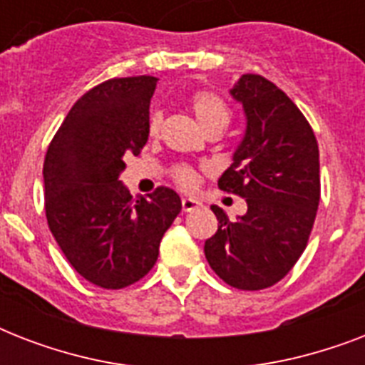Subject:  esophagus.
Returning <instances> with one entry per match:
<instances>
[{"label":"esophagus","mask_w":365,"mask_h":365,"mask_svg":"<svg viewBox=\"0 0 365 365\" xmlns=\"http://www.w3.org/2000/svg\"><path fill=\"white\" fill-rule=\"evenodd\" d=\"M200 202L195 199H182V210L183 212H193L195 208H199Z\"/></svg>","instance_id":"34e87169"}]
</instances>
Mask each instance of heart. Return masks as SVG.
Instances as JSON below:
<instances>
[{
    "label": "heart",
    "instance_id": "obj_1",
    "mask_svg": "<svg viewBox=\"0 0 365 365\" xmlns=\"http://www.w3.org/2000/svg\"><path fill=\"white\" fill-rule=\"evenodd\" d=\"M189 108L193 111L195 119L199 121V125L206 130V134L214 130L222 132L229 125V119H231L229 106L214 91H205V88L195 91L189 96ZM160 128H163V113L153 111L148 121L149 136H159ZM202 172H205V168H199V166L187 165V163H176V165L170 166L168 174H170L172 182L176 183L182 191H195L199 187L200 180H202Z\"/></svg>",
    "mask_w": 365,
    "mask_h": 365
}]
</instances>
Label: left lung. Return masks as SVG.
I'll return each mask as SVG.
<instances>
[{
  "mask_svg": "<svg viewBox=\"0 0 365 365\" xmlns=\"http://www.w3.org/2000/svg\"><path fill=\"white\" fill-rule=\"evenodd\" d=\"M231 94L242 102L246 130L217 185L242 197L248 212L229 222L212 206L220 223L205 254L229 286L271 288L294 269L311 237L320 202L318 142L299 108L265 77L244 73Z\"/></svg>",
  "mask_w": 365,
  "mask_h": 365,
  "instance_id": "obj_1",
  "label": "left lung"
}]
</instances>
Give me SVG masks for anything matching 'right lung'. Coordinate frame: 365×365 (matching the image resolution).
Wrapping results in <instances>:
<instances>
[{
	"label": "right lung",
	"instance_id": "1",
	"mask_svg": "<svg viewBox=\"0 0 365 365\" xmlns=\"http://www.w3.org/2000/svg\"><path fill=\"white\" fill-rule=\"evenodd\" d=\"M157 77H115L77 100L48 143L45 216L70 265L94 286L138 282L159 257L166 229L182 210L174 189L159 185L132 199L121 183L126 155L148 142Z\"/></svg>",
	"mask_w": 365,
	"mask_h": 365
}]
</instances>
